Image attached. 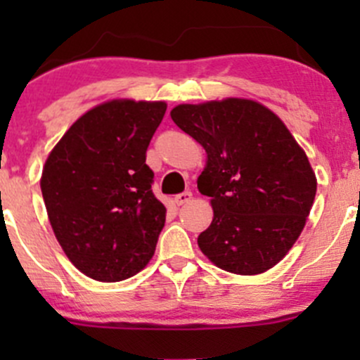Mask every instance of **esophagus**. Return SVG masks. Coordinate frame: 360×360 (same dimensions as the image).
Returning <instances> with one entry per match:
<instances>
[{"label":"esophagus","mask_w":360,"mask_h":360,"mask_svg":"<svg viewBox=\"0 0 360 360\" xmlns=\"http://www.w3.org/2000/svg\"><path fill=\"white\" fill-rule=\"evenodd\" d=\"M191 197H193V195H191V191H184V193H179L174 197V203H176L177 207L184 205V203H188L191 200Z\"/></svg>","instance_id":"obj_1"}]
</instances>
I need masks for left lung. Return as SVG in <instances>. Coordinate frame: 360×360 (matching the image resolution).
<instances>
[{"instance_id":"8db88e82","label":"left lung","mask_w":360,"mask_h":360,"mask_svg":"<svg viewBox=\"0 0 360 360\" xmlns=\"http://www.w3.org/2000/svg\"><path fill=\"white\" fill-rule=\"evenodd\" d=\"M170 118L207 155L197 184L210 197L214 217L198 248L230 274L274 268L303 231L317 193L303 148L274 111L252 99L179 104Z\"/></svg>"}]
</instances>
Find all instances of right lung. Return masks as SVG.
Instances as JSON below:
<instances>
[{"label":"right lung","instance_id":"add662e5","mask_svg":"<svg viewBox=\"0 0 360 360\" xmlns=\"http://www.w3.org/2000/svg\"><path fill=\"white\" fill-rule=\"evenodd\" d=\"M163 101L112 99L83 112L49 153L41 186L68 259L86 277L120 282L150 263L165 224L146 150Z\"/></svg>","mask_w":360,"mask_h":360}]
</instances>
